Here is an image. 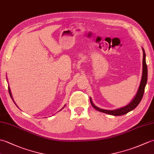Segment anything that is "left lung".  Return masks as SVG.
<instances>
[{"mask_svg": "<svg viewBox=\"0 0 154 154\" xmlns=\"http://www.w3.org/2000/svg\"><path fill=\"white\" fill-rule=\"evenodd\" d=\"M142 51H143V60H142V79L140 81V86H139V88L138 89L137 93L135 95L134 98L133 99V100L128 103L127 106L123 107V108L117 109L115 110H106V109L99 108L97 106H96L93 103V102H92L91 98H90L91 105L94 109L99 111V112L108 113L109 115L118 116L125 115V114L131 112V111L134 109L139 104V103L140 102L142 98L143 94H144L145 87L146 85V83H147V79H148V68H147V65H146V54H145L144 48H142Z\"/></svg>", "mask_w": 154, "mask_h": 154, "instance_id": "left-lung-1", "label": "left lung"}]
</instances>
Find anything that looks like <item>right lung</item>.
I'll use <instances>...</instances> for the list:
<instances>
[{"mask_svg":"<svg viewBox=\"0 0 154 154\" xmlns=\"http://www.w3.org/2000/svg\"><path fill=\"white\" fill-rule=\"evenodd\" d=\"M8 92H9V94H10V97H11V98L12 99V100L14 101V100H13V98H12V93H11V91H10V87H8ZM14 103H15V104L16 105V103H15V102H14ZM16 106L17 107V105H16Z\"/></svg>","mask_w":154,"mask_h":154,"instance_id":"right-lung-1","label":"right lung"}]
</instances>
